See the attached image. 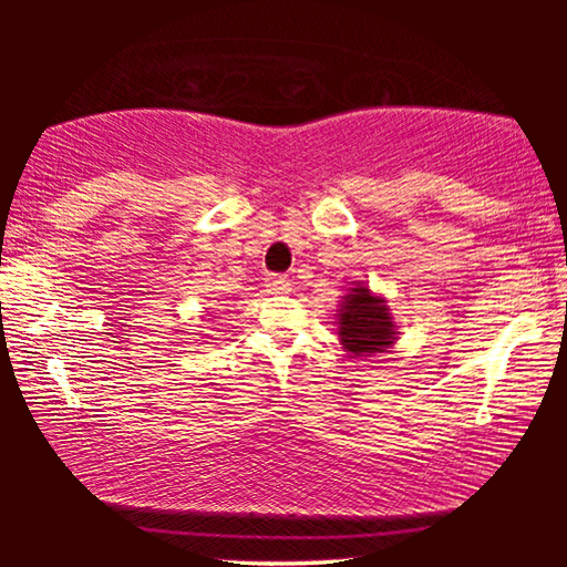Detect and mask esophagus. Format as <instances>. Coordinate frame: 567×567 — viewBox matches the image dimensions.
<instances>
[{
  "mask_svg": "<svg viewBox=\"0 0 567 567\" xmlns=\"http://www.w3.org/2000/svg\"><path fill=\"white\" fill-rule=\"evenodd\" d=\"M265 285H267V292H275V295H285L292 290V282L287 280L285 275H267Z\"/></svg>",
  "mask_w": 567,
  "mask_h": 567,
  "instance_id": "esophagus-1",
  "label": "esophagus"
}]
</instances>
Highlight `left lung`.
I'll use <instances>...</instances> for the list:
<instances>
[{
	"label": "left lung",
	"mask_w": 567,
	"mask_h": 567,
	"mask_svg": "<svg viewBox=\"0 0 567 567\" xmlns=\"http://www.w3.org/2000/svg\"><path fill=\"white\" fill-rule=\"evenodd\" d=\"M340 340L354 358L372 352H385L395 332H392L388 307L368 292V287H354L344 297L340 315Z\"/></svg>",
	"instance_id": "8db88e82"
}]
</instances>
